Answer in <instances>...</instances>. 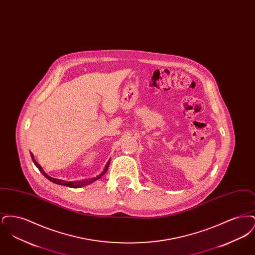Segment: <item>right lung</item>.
<instances>
[{"mask_svg":"<svg viewBox=\"0 0 255 255\" xmlns=\"http://www.w3.org/2000/svg\"><path fill=\"white\" fill-rule=\"evenodd\" d=\"M30 156H31V158H32V160H33V162H34V164L36 165L37 168L39 169V171L48 179L49 180L50 182H54V183H57V184H60V185H65V186H69V187H72V188H80V187H83V186H86V185H88V184H90V183H92V182H96L97 181L98 179H100L106 172H107V170H108V167H109L110 165V161H111V159L108 160V162L106 163V165H105V168L104 170L97 176V177H95V178H91V179H88V180H83V181H75V182H66V181H63V180H59V179H54V178H51V177H49L48 174H46L45 173V171L43 170V168L41 167V165L37 162L36 160H35V158H34V156H33V154L32 153H30Z\"/></svg>","mask_w":255,"mask_h":255,"instance_id":"1","label":"right lung"}]
</instances>
